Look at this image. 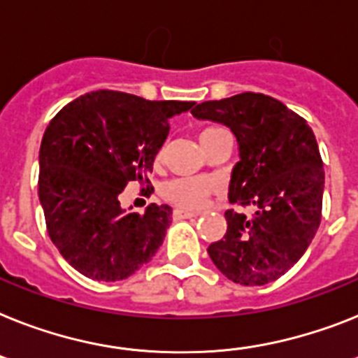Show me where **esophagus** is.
Segmentation results:
<instances>
[{
  "label": "esophagus",
  "mask_w": 358,
  "mask_h": 358,
  "mask_svg": "<svg viewBox=\"0 0 358 358\" xmlns=\"http://www.w3.org/2000/svg\"><path fill=\"white\" fill-rule=\"evenodd\" d=\"M172 215H173V220H192V217H197L196 212L181 210V208H176Z\"/></svg>",
  "instance_id": "34e87169"
}]
</instances>
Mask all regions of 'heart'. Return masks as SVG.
I'll use <instances>...</instances> for the list:
<instances>
[{
	"label": "heart",
	"mask_w": 358,
	"mask_h": 358,
	"mask_svg": "<svg viewBox=\"0 0 358 358\" xmlns=\"http://www.w3.org/2000/svg\"><path fill=\"white\" fill-rule=\"evenodd\" d=\"M225 131L221 128H205L199 133V143L205 144L206 141H210L214 135ZM162 150L155 155L157 161H161ZM212 192H214V182L203 177H179V179H172L166 185L162 186V197L170 201L172 205L179 206V208H186V210H197L205 205V201L208 199Z\"/></svg>",
	"instance_id": "obj_1"
}]
</instances>
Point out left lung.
I'll return each mask as SVG.
<instances>
[{"mask_svg": "<svg viewBox=\"0 0 358 358\" xmlns=\"http://www.w3.org/2000/svg\"><path fill=\"white\" fill-rule=\"evenodd\" d=\"M199 120L223 124L238 141L229 201L250 206L225 212L227 234L208 247L212 262L239 285L278 280L313 241L322 217L324 164L306 120L280 100L241 93L192 109Z\"/></svg>", "mask_w": 358, "mask_h": 358, "instance_id": "left-lung-1", "label": "left lung"}]
</instances>
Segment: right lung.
<instances>
[{
	"mask_svg": "<svg viewBox=\"0 0 358 358\" xmlns=\"http://www.w3.org/2000/svg\"><path fill=\"white\" fill-rule=\"evenodd\" d=\"M196 102L93 91L60 109L40 146L38 196L52 243L96 282H119L155 256L172 223L168 205L120 208L129 182H148L170 131ZM148 192L152 194L150 186Z\"/></svg>",
	"mask_w": 358,
	"mask_h": 358,
	"instance_id": "right-lung-1",
	"label": "right lung"
}]
</instances>
